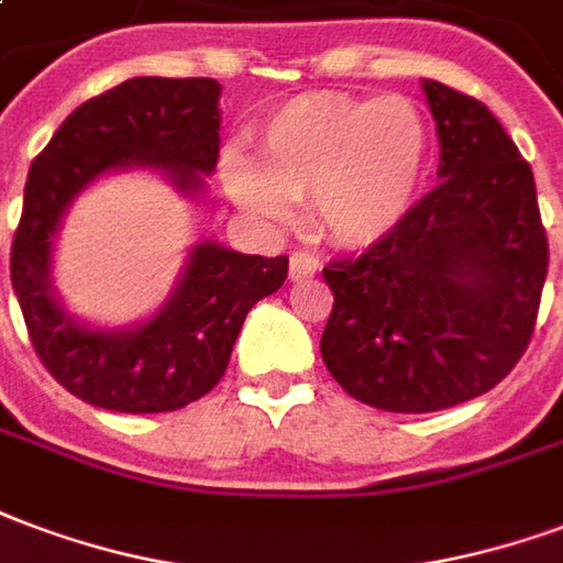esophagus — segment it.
<instances>
[{
  "label": "esophagus",
  "mask_w": 563,
  "mask_h": 563,
  "mask_svg": "<svg viewBox=\"0 0 563 563\" xmlns=\"http://www.w3.org/2000/svg\"><path fill=\"white\" fill-rule=\"evenodd\" d=\"M316 271H319V260H316L313 253H292V260H289V280H307V277H313Z\"/></svg>",
  "instance_id": "esophagus-1"
}]
</instances>
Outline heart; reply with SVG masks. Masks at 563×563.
I'll use <instances>...</instances> for the list:
<instances>
[{"instance_id":"b5f03b06","label":"heart","mask_w":563,"mask_h":563,"mask_svg":"<svg viewBox=\"0 0 563 563\" xmlns=\"http://www.w3.org/2000/svg\"><path fill=\"white\" fill-rule=\"evenodd\" d=\"M427 161V124L409 98L316 91L271 112L260 131V164L227 154L223 185L241 208L274 223L289 220V199H310L328 239L364 250L409 218Z\"/></svg>"}]
</instances>
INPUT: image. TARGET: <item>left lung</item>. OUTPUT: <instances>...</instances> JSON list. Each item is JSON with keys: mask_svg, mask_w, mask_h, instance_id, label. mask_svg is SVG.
I'll list each match as a JSON object with an SVG mask.
<instances>
[{"mask_svg": "<svg viewBox=\"0 0 563 563\" xmlns=\"http://www.w3.org/2000/svg\"><path fill=\"white\" fill-rule=\"evenodd\" d=\"M439 185L387 239L322 271V361L345 394L423 415L493 390L534 334L549 244L531 166L486 103L423 80Z\"/></svg>", "mask_w": 563, "mask_h": 563, "instance_id": "left-lung-1", "label": "left lung"}]
</instances>
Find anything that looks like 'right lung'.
<instances>
[{"instance_id":"add662e5","label":"right lung","mask_w":563,"mask_h":563,"mask_svg":"<svg viewBox=\"0 0 563 563\" xmlns=\"http://www.w3.org/2000/svg\"><path fill=\"white\" fill-rule=\"evenodd\" d=\"M220 82L133 77L80 103L32 161L11 244V286L41 364L98 409L157 415L206 397L229 366L250 307L277 292L286 256H247L199 241L166 303L143 324L89 328L62 307L53 241L80 190L115 169H161L185 197L202 194L220 154Z\"/></svg>"}]
</instances>
